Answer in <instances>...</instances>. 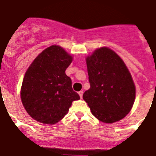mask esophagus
I'll return each mask as SVG.
<instances>
[{
    "mask_svg": "<svg viewBox=\"0 0 156 156\" xmlns=\"http://www.w3.org/2000/svg\"><path fill=\"white\" fill-rule=\"evenodd\" d=\"M78 94H79L80 98H82V97H83V91H82V90H80V91H78Z\"/></svg>",
    "mask_w": 156,
    "mask_h": 156,
    "instance_id": "esophagus-1",
    "label": "esophagus"
}]
</instances>
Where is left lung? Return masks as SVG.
<instances>
[{
	"instance_id": "1",
	"label": "left lung",
	"mask_w": 156,
	"mask_h": 156,
	"mask_svg": "<svg viewBox=\"0 0 156 156\" xmlns=\"http://www.w3.org/2000/svg\"><path fill=\"white\" fill-rule=\"evenodd\" d=\"M90 88L83 94L92 114L104 123L120 120L133 105L136 88L120 56L103 47L86 58Z\"/></svg>"
}]
</instances>
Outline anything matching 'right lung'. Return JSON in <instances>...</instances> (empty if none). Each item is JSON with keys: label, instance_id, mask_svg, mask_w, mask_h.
Segmentation results:
<instances>
[{"label": "right lung", "instance_id": "1", "mask_svg": "<svg viewBox=\"0 0 156 156\" xmlns=\"http://www.w3.org/2000/svg\"><path fill=\"white\" fill-rule=\"evenodd\" d=\"M72 57L62 47L43 50L27 69L21 87V101L34 120L54 124L68 113L73 101L80 99L66 70Z\"/></svg>", "mask_w": 156, "mask_h": 156}]
</instances>
